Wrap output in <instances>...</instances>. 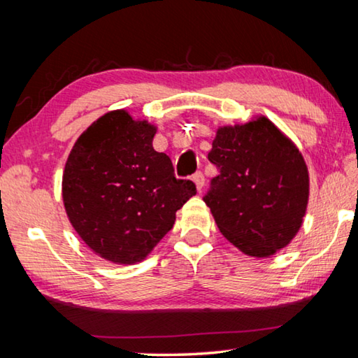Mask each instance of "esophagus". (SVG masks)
I'll return each instance as SVG.
<instances>
[{
  "instance_id": "1",
  "label": "esophagus",
  "mask_w": 358,
  "mask_h": 358,
  "mask_svg": "<svg viewBox=\"0 0 358 358\" xmlns=\"http://www.w3.org/2000/svg\"><path fill=\"white\" fill-rule=\"evenodd\" d=\"M192 181L196 183L197 191L201 192L203 189V183H205V178H203V173L202 172H196L192 175Z\"/></svg>"
}]
</instances>
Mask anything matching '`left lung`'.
<instances>
[{
  "label": "left lung",
  "instance_id": "1",
  "mask_svg": "<svg viewBox=\"0 0 358 358\" xmlns=\"http://www.w3.org/2000/svg\"><path fill=\"white\" fill-rule=\"evenodd\" d=\"M211 145L220 173L203 202L221 234L246 256H273L306 215L310 175L300 150L266 117L221 126Z\"/></svg>",
  "mask_w": 358,
  "mask_h": 358
}]
</instances>
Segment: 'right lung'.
I'll return each mask as SVG.
<instances>
[{
    "mask_svg": "<svg viewBox=\"0 0 358 358\" xmlns=\"http://www.w3.org/2000/svg\"><path fill=\"white\" fill-rule=\"evenodd\" d=\"M155 134L147 120L112 110L82 132L66 161V215L90 250L113 264L147 257L196 196V185L175 178L171 157L153 148Z\"/></svg>",
    "mask_w": 358,
    "mask_h": 358,
    "instance_id": "obj_1",
    "label": "right lung"
}]
</instances>
